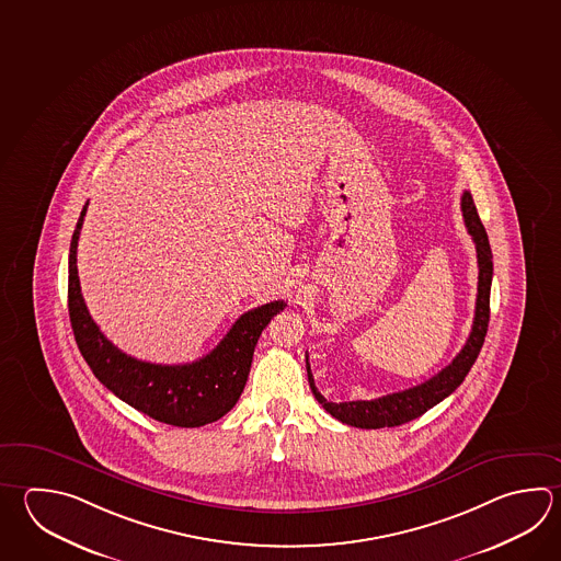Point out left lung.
I'll use <instances>...</instances> for the list:
<instances>
[{
  "label": "left lung",
  "mask_w": 561,
  "mask_h": 561,
  "mask_svg": "<svg viewBox=\"0 0 561 561\" xmlns=\"http://www.w3.org/2000/svg\"><path fill=\"white\" fill-rule=\"evenodd\" d=\"M462 216H465L466 230L474 240L476 257H478L474 321L465 347L456 355L453 363L444 367L438 375H434L433 379L404 391L385 394L373 401L329 402L318 391L309 360H307V379L313 397L331 416H335L341 423L357 426V428H385V426L409 423L426 413L428 409H433L434 404L444 401L450 392H455L460 387V382L465 381L468 370L472 369L486 337L488 321H490V286H492L494 265H492V250L488 242L486 230L480 222L472 194L468 191L462 194Z\"/></svg>",
  "instance_id": "1"
}]
</instances>
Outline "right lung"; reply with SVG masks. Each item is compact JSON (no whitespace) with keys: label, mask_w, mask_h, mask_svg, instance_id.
Segmentation results:
<instances>
[{"label":"right lung","mask_w":561,"mask_h":561,"mask_svg":"<svg viewBox=\"0 0 561 561\" xmlns=\"http://www.w3.org/2000/svg\"><path fill=\"white\" fill-rule=\"evenodd\" d=\"M87 202L77 220L69 248V318L79 351L99 381L121 401L172 426H204L222 419L240 399L254 357L257 339L267 323L284 311L286 301H270L250 309L206 357L184 365H157L130 357L101 333L89 316L77 274V242Z\"/></svg>","instance_id":"1"}]
</instances>
